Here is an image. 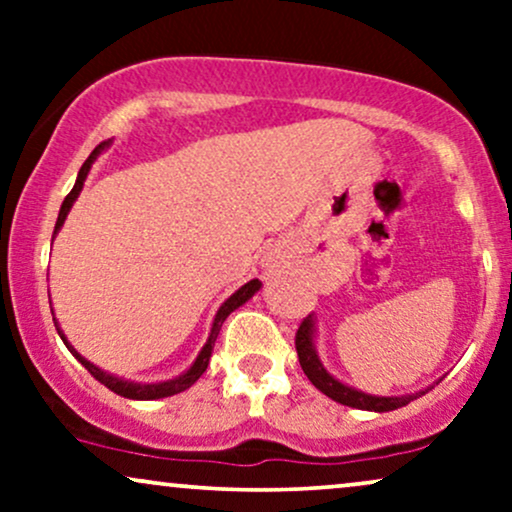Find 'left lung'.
<instances>
[{
  "mask_svg": "<svg viewBox=\"0 0 512 512\" xmlns=\"http://www.w3.org/2000/svg\"><path fill=\"white\" fill-rule=\"evenodd\" d=\"M296 351H298V361H301L303 373L308 375V380L313 383L322 395H327L334 402L344 404V407H354V409H366V411H392L404 407V404L414 402L416 395H407V397H373V395H363V392L354 390V387H346L334 380L325 368H322L320 358L315 354L313 346V320L310 317H303L301 327L296 332ZM424 392H419V397Z\"/></svg>",
  "mask_w": 512,
  "mask_h": 512,
  "instance_id": "left-lung-1",
  "label": "left lung"
}]
</instances>
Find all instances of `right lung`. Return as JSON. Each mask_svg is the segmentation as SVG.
I'll return each mask as SVG.
<instances>
[{"label": "right lung", "instance_id": "1", "mask_svg": "<svg viewBox=\"0 0 512 512\" xmlns=\"http://www.w3.org/2000/svg\"><path fill=\"white\" fill-rule=\"evenodd\" d=\"M103 149H105V142H103V144H98L96 149L91 151V156H88L86 161H84V166H81V170H79V178H76L74 187H72V192H69V195L64 197V202H62L60 216H57V223H55V233L60 231V226H62V223H64V219H67V214H69V209H72L74 199L79 197L81 187H84V180H86L88 170H91V163L96 161V156L101 154ZM257 289H260V281H257V279H252V281H248V284H245V286H240V289H238L236 293H233V296L228 298L226 303L221 305V308H219V313H216L214 327H211V334H209V342L204 344V349H202V351H199L197 361L192 363L190 370H187V373H182L180 378H175V380H168V383H158V385H139V383H127V380H120V378H115V375H108V373H103L101 368H96V366H93V363H88L84 356H79V354H76V349H72V346H69L67 339H64V334H62L60 327H57V325H55V327H57V332H60L62 342L67 344V349L72 351V354H74L76 358H79V363H81V366H84V368L88 370V373H91L93 378L98 380V383L108 387V390H113L115 395H120V397H127V399H161V397L178 395V392H185L187 387L197 383V380H199V375H202L204 370H207V366H209L211 351H214V342H216V337H219V330H221L223 320H226V317L231 315L233 310L240 308V305H243L245 301H248V298L255 296V291H257Z\"/></svg>", "mask_w": 512, "mask_h": 512}]
</instances>
